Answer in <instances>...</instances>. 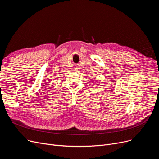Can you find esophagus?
I'll list each match as a JSON object with an SVG mask.
<instances>
[{"mask_svg": "<svg viewBox=\"0 0 159 159\" xmlns=\"http://www.w3.org/2000/svg\"><path fill=\"white\" fill-rule=\"evenodd\" d=\"M79 67H75V68H74V69H73V71H79Z\"/></svg>", "mask_w": 159, "mask_h": 159, "instance_id": "esophagus-1", "label": "esophagus"}]
</instances>
